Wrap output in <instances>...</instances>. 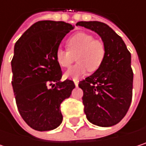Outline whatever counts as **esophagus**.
Wrapping results in <instances>:
<instances>
[{
    "instance_id": "obj_1",
    "label": "esophagus",
    "mask_w": 146,
    "mask_h": 146,
    "mask_svg": "<svg viewBox=\"0 0 146 146\" xmlns=\"http://www.w3.org/2000/svg\"><path fill=\"white\" fill-rule=\"evenodd\" d=\"M74 84H75V86L77 87V86L78 85V80H74Z\"/></svg>"
}]
</instances>
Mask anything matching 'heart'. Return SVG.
I'll list each match as a JSON object with an SVG mask.
<instances>
[{
  "label": "heart",
  "mask_w": 146,
  "mask_h": 146,
  "mask_svg": "<svg viewBox=\"0 0 146 146\" xmlns=\"http://www.w3.org/2000/svg\"><path fill=\"white\" fill-rule=\"evenodd\" d=\"M68 50L59 48L56 52V60L62 68H68L75 60L78 62L65 73V78L73 80L85 75L88 69L97 70L102 64L106 47L102 40L86 33H78L67 40Z\"/></svg>",
  "instance_id": "b5f03b06"
}]
</instances>
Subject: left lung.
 Wrapping results in <instances>:
<instances>
[{
  "label": "left lung",
  "instance_id": "1",
  "mask_svg": "<svg viewBox=\"0 0 146 146\" xmlns=\"http://www.w3.org/2000/svg\"><path fill=\"white\" fill-rule=\"evenodd\" d=\"M76 25L97 33L106 47L101 67L78 84L84 91V113L95 125L113 126L124 117L131 104L133 78L131 54L122 38L107 24L82 21Z\"/></svg>",
  "mask_w": 146,
  "mask_h": 146
}]
</instances>
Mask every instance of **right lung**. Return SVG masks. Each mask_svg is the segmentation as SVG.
Returning <instances> with one entry per match:
<instances>
[{"label":"right lung","instance_id":"1","mask_svg":"<svg viewBox=\"0 0 146 146\" xmlns=\"http://www.w3.org/2000/svg\"><path fill=\"white\" fill-rule=\"evenodd\" d=\"M72 29V24L62 21H39L15 44L11 62L15 100L21 117L35 130H52L62 122L61 103L75 84L70 79L61 81L56 52Z\"/></svg>","mask_w":146,"mask_h":146}]
</instances>
